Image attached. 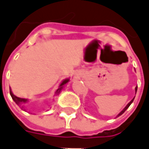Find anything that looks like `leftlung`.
Here are the masks:
<instances>
[{"instance_id":"1","label":"left lung","mask_w":149,"mask_h":149,"mask_svg":"<svg viewBox=\"0 0 149 149\" xmlns=\"http://www.w3.org/2000/svg\"><path fill=\"white\" fill-rule=\"evenodd\" d=\"M136 90H137V87H136ZM135 98V97H134ZM134 98H133V99H132V100H131V101H130V102H129V103L128 104H127V105H126V107H125V109H124L122 110L121 112H120V113H119L118 115H117V116H121L122 114H123V113H124V112H125V111H126V110H127V109H128V107L130 106V104H131L132 103V101H133V100H134Z\"/></svg>"}]
</instances>
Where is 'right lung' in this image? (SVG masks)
Returning <instances> with one entry per match:
<instances>
[{"label":"right lung","mask_w":149,"mask_h":149,"mask_svg":"<svg viewBox=\"0 0 149 149\" xmlns=\"http://www.w3.org/2000/svg\"><path fill=\"white\" fill-rule=\"evenodd\" d=\"M68 81H69V79H65V81H62V83L60 84V86H59V88H57V90L56 91V93H55L56 95H58V94L60 93V92L62 90V88H64L65 84H66V83H68ZM9 90H10V95H11V97H12V98H13V100L15 101V103L17 104V105H21V108H23V109H24V104H25V103H26V102L28 101L27 99H23V98H20V97H16L15 95H13V92H12L10 88H9ZM24 110H25V109H24Z\"/></svg>","instance_id":"1"}]
</instances>
